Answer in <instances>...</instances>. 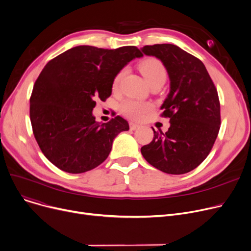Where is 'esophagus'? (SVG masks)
<instances>
[{
  "instance_id": "obj_1",
  "label": "esophagus",
  "mask_w": 251,
  "mask_h": 251,
  "mask_svg": "<svg viewBox=\"0 0 251 251\" xmlns=\"http://www.w3.org/2000/svg\"><path fill=\"white\" fill-rule=\"evenodd\" d=\"M137 128H139V125H138V124L133 123V122L130 123V129H131V130H135V129H137Z\"/></svg>"
}]
</instances>
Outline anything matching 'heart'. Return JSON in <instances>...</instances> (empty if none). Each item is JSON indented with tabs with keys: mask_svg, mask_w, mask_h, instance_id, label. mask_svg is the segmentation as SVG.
Segmentation results:
<instances>
[{
	"mask_svg": "<svg viewBox=\"0 0 251 251\" xmlns=\"http://www.w3.org/2000/svg\"><path fill=\"white\" fill-rule=\"evenodd\" d=\"M139 70L141 74L143 75L144 79H146L147 82L151 85L157 83V82H165L167 78V71L163 63L154 58H150L143 60L139 64ZM125 69L121 70L119 72L113 82V88L117 89L120 83L122 77L125 74ZM151 109V104L141 102L137 100H128L124 101L121 105V111L123 114L131 119H139L143 116V114L148 112Z\"/></svg>",
	"mask_w": 251,
	"mask_h": 251,
	"instance_id": "heart-1",
	"label": "heart"
}]
</instances>
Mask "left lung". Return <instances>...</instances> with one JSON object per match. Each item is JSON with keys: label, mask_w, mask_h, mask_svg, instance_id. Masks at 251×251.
<instances>
[{"label": "left lung", "mask_w": 251, "mask_h": 251, "mask_svg": "<svg viewBox=\"0 0 251 251\" xmlns=\"http://www.w3.org/2000/svg\"><path fill=\"white\" fill-rule=\"evenodd\" d=\"M159 59L168 72L170 91L161 110L170 118L166 133L141 148L144 159L167 174L181 175L200 166L218 136L221 116L218 91L203 63L181 48L161 44L140 49Z\"/></svg>", "instance_id": "1"}]
</instances>
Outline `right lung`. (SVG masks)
<instances>
[{
    "label": "right lung",
    "mask_w": 251,
    "mask_h": 251,
    "mask_svg": "<svg viewBox=\"0 0 251 251\" xmlns=\"http://www.w3.org/2000/svg\"><path fill=\"white\" fill-rule=\"evenodd\" d=\"M140 50L133 46L115 50L78 46L50 61L39 74L30 98L34 137L47 159L64 172L79 174L100 165L114 138L129 130L117 116L98 123L96 100L112 94L116 75Z\"/></svg>",
    "instance_id": "right-lung-1"
}]
</instances>
